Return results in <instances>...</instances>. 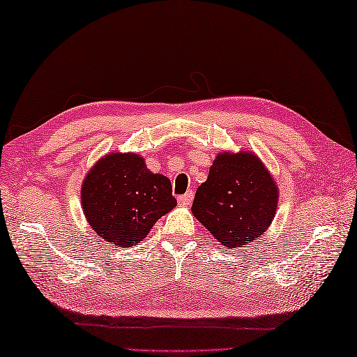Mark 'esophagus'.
I'll list each match as a JSON object with an SVG mask.
<instances>
[{
	"label": "esophagus",
	"instance_id": "esophagus-1",
	"mask_svg": "<svg viewBox=\"0 0 357 357\" xmlns=\"http://www.w3.org/2000/svg\"><path fill=\"white\" fill-rule=\"evenodd\" d=\"M192 197H195V195H192V191H188V192H186V195L178 197V204L183 205V207H186V205H190L192 202Z\"/></svg>",
	"mask_w": 357,
	"mask_h": 357
}]
</instances>
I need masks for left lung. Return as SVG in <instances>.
I'll use <instances>...</instances> for the list:
<instances>
[{"label": "left lung", "instance_id": "1", "mask_svg": "<svg viewBox=\"0 0 357 357\" xmlns=\"http://www.w3.org/2000/svg\"><path fill=\"white\" fill-rule=\"evenodd\" d=\"M279 188L257 153L218 152L208 177L199 186L191 211L226 248L260 238L276 216Z\"/></svg>", "mask_w": 357, "mask_h": 357}]
</instances>
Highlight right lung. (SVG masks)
Instances as JSON below:
<instances>
[{"instance_id":"add662e5","label":"right lung","mask_w":357,"mask_h":357,"mask_svg":"<svg viewBox=\"0 0 357 357\" xmlns=\"http://www.w3.org/2000/svg\"><path fill=\"white\" fill-rule=\"evenodd\" d=\"M175 205L171 180L149 171L139 153H106L81 183L86 221L100 240L112 246L137 245Z\"/></svg>"}]
</instances>
